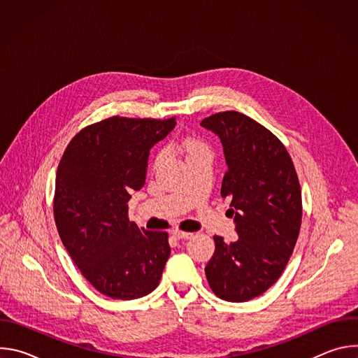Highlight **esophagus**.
I'll use <instances>...</instances> for the list:
<instances>
[{
  "instance_id": "esophagus-1",
  "label": "esophagus",
  "mask_w": 358,
  "mask_h": 358,
  "mask_svg": "<svg viewBox=\"0 0 358 358\" xmlns=\"http://www.w3.org/2000/svg\"><path fill=\"white\" fill-rule=\"evenodd\" d=\"M173 235L176 238H178V239H189V238H192L191 232H182V231H174Z\"/></svg>"
}]
</instances>
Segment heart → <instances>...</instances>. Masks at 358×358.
<instances>
[{
    "label": "heart",
    "mask_w": 358,
    "mask_h": 358,
    "mask_svg": "<svg viewBox=\"0 0 358 358\" xmlns=\"http://www.w3.org/2000/svg\"><path fill=\"white\" fill-rule=\"evenodd\" d=\"M178 145L180 148L185 152V156L189 157L192 155H195V152H199V151H203L207 150V145L203 141L195 138V137H191V136H187V137H182L180 141H178ZM163 160V155H160L157 157V163H160Z\"/></svg>",
    "instance_id": "1"
}]
</instances>
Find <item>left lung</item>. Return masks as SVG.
Returning a JSON list of instances; mask_svg holds the SVG:
<instances>
[{
    "instance_id": "1",
    "label": "left lung",
    "mask_w": 358,
    "mask_h": 358,
    "mask_svg": "<svg viewBox=\"0 0 358 358\" xmlns=\"http://www.w3.org/2000/svg\"><path fill=\"white\" fill-rule=\"evenodd\" d=\"M203 129L222 144L227 173L221 195L228 198L238 239L214 236L206 266L213 292L228 301H246L266 292L282 275L301 224V191L287 150L258 122L222 112L203 119Z\"/></svg>"
}]
</instances>
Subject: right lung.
I'll return each mask as SVG.
<instances>
[{
  "label": "right lung",
  "mask_w": 358,
  "mask_h": 358,
  "mask_svg": "<svg viewBox=\"0 0 358 358\" xmlns=\"http://www.w3.org/2000/svg\"><path fill=\"white\" fill-rule=\"evenodd\" d=\"M176 119L110 117L79 131L57 171L54 215L85 279L112 299L133 300L159 286L170 257L167 232L129 221L127 202L145 182L151 147Z\"/></svg>",
  "instance_id": "right-lung-1"
}]
</instances>
